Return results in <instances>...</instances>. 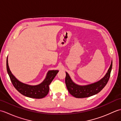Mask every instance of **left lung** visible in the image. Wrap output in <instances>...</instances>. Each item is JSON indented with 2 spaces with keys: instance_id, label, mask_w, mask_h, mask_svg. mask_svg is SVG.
<instances>
[{
  "instance_id": "left-lung-1",
  "label": "left lung",
  "mask_w": 121,
  "mask_h": 121,
  "mask_svg": "<svg viewBox=\"0 0 121 121\" xmlns=\"http://www.w3.org/2000/svg\"><path fill=\"white\" fill-rule=\"evenodd\" d=\"M112 67V61L108 72L103 78L95 83L83 86L78 85L73 83L69 74L66 72L65 82L69 92L73 96L78 98L88 97L98 94L104 88L108 82Z\"/></svg>"
}]
</instances>
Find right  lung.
I'll return each mask as SVG.
<instances>
[{
    "instance_id": "right-lung-1",
    "label": "right lung",
    "mask_w": 121,
    "mask_h": 121,
    "mask_svg": "<svg viewBox=\"0 0 121 121\" xmlns=\"http://www.w3.org/2000/svg\"><path fill=\"white\" fill-rule=\"evenodd\" d=\"M7 70L13 85L20 93L25 96L36 99L43 98L48 94L49 85L58 73L57 70L49 71L43 83L36 86H30L20 82L13 75L9 68L8 58L7 59Z\"/></svg>"
}]
</instances>
